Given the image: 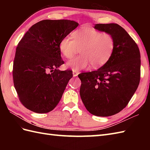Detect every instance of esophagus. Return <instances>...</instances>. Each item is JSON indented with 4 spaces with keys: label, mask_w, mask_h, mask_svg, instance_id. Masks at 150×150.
Here are the masks:
<instances>
[{
    "label": "esophagus",
    "mask_w": 150,
    "mask_h": 150,
    "mask_svg": "<svg viewBox=\"0 0 150 150\" xmlns=\"http://www.w3.org/2000/svg\"><path fill=\"white\" fill-rule=\"evenodd\" d=\"M79 71H75V70H73V77H77V76L79 75Z\"/></svg>",
    "instance_id": "34e87169"
}]
</instances>
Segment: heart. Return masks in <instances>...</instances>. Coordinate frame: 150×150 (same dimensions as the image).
I'll return each instance as SVG.
<instances>
[{"instance_id":"obj_1","label":"heart","mask_w":150,"mask_h":150,"mask_svg":"<svg viewBox=\"0 0 150 150\" xmlns=\"http://www.w3.org/2000/svg\"><path fill=\"white\" fill-rule=\"evenodd\" d=\"M72 37L73 39L68 36L62 38L59 50L64 57L69 59L81 48L82 55L66 64L75 71L87 68L91 64L94 68L103 66L111 59L115 47L112 35L93 28L82 27L72 33Z\"/></svg>"}]
</instances>
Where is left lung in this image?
<instances>
[{
    "label": "left lung",
    "instance_id": "1",
    "mask_svg": "<svg viewBox=\"0 0 150 150\" xmlns=\"http://www.w3.org/2000/svg\"><path fill=\"white\" fill-rule=\"evenodd\" d=\"M94 28L112 35L115 47L111 59L100 68L78 75L80 95L90 113L109 117L122 110L137 89L141 55L135 41L119 24H96Z\"/></svg>",
    "mask_w": 150,
    "mask_h": 150
}]
</instances>
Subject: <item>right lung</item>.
<instances>
[{"instance_id": "1", "label": "right lung", "mask_w": 150, "mask_h": 150, "mask_svg": "<svg viewBox=\"0 0 150 150\" xmlns=\"http://www.w3.org/2000/svg\"><path fill=\"white\" fill-rule=\"evenodd\" d=\"M78 26L70 20H43L33 25L18 42L13 78L19 100L27 109L48 113L61 99L73 73L58 69L64 64L59 43Z\"/></svg>"}]
</instances>
